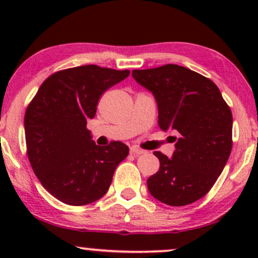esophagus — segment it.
<instances>
[{"label":"esophagus","instance_id":"esophagus-1","mask_svg":"<svg viewBox=\"0 0 258 258\" xmlns=\"http://www.w3.org/2000/svg\"><path fill=\"white\" fill-rule=\"evenodd\" d=\"M130 154L132 155H135V156H137V155H142V154H146V150H143V149H140V148H132V149H130Z\"/></svg>","mask_w":258,"mask_h":258}]
</instances>
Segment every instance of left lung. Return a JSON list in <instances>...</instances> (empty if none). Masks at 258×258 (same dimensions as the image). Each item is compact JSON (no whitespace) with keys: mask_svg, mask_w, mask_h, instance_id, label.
I'll return each mask as SVG.
<instances>
[{"mask_svg":"<svg viewBox=\"0 0 258 258\" xmlns=\"http://www.w3.org/2000/svg\"><path fill=\"white\" fill-rule=\"evenodd\" d=\"M154 95L158 126L174 133L171 158L155 151L160 169L147 181L151 196L172 207L202 199L223 171L232 147V115L216 84L177 64L133 70Z\"/></svg>","mask_w":258,"mask_h":258,"instance_id":"obj_1","label":"left lung"}]
</instances>
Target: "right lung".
Listing matches in <instances>:
<instances>
[{
	"label": "right lung",
	"instance_id": "obj_1",
	"mask_svg": "<svg viewBox=\"0 0 258 258\" xmlns=\"http://www.w3.org/2000/svg\"><path fill=\"white\" fill-rule=\"evenodd\" d=\"M129 70L89 64L57 72L42 83L24 115L31 168L49 194L69 206H86L107 194L122 142L100 147L87 129L101 95L129 76Z\"/></svg>",
	"mask_w": 258,
	"mask_h": 258
}]
</instances>
